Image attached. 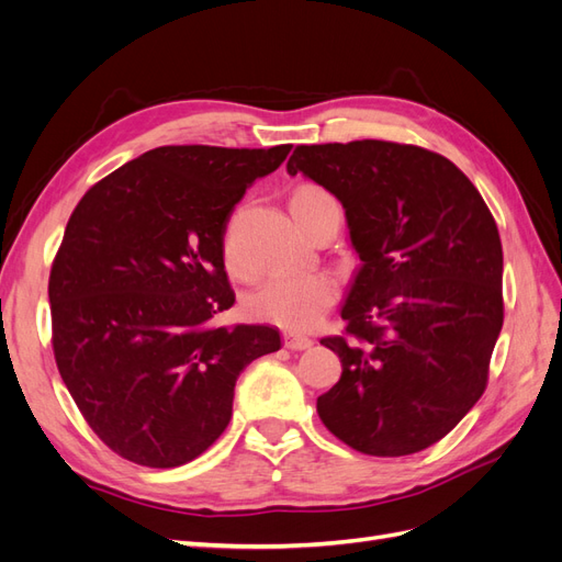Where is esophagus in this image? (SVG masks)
Here are the masks:
<instances>
[{
	"mask_svg": "<svg viewBox=\"0 0 562 562\" xmlns=\"http://www.w3.org/2000/svg\"><path fill=\"white\" fill-rule=\"evenodd\" d=\"M314 342L310 337H304V335H297V333H285L283 335V347L285 349H291V351H304V349H310Z\"/></svg>",
	"mask_w": 562,
	"mask_h": 562,
	"instance_id": "1",
	"label": "esophagus"
}]
</instances>
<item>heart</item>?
<instances>
[{
  "instance_id": "b5f03b06",
  "label": "heart",
  "mask_w": 562,
  "mask_h": 562,
  "mask_svg": "<svg viewBox=\"0 0 562 562\" xmlns=\"http://www.w3.org/2000/svg\"><path fill=\"white\" fill-rule=\"evenodd\" d=\"M328 203H337L335 196L318 184H302L291 199V209L310 213ZM227 262L234 267L232 244L225 246ZM337 297V283L326 271H300V274H274L248 297L250 316L274 323L288 330H307L316 326L318 318L328 312Z\"/></svg>"
}]
</instances>
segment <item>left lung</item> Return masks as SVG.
Listing matches in <instances>:
<instances>
[{
	"instance_id": "left-lung-1",
	"label": "left lung",
	"mask_w": 562,
	"mask_h": 562,
	"mask_svg": "<svg viewBox=\"0 0 562 562\" xmlns=\"http://www.w3.org/2000/svg\"><path fill=\"white\" fill-rule=\"evenodd\" d=\"M288 173L342 201L361 258L345 335L321 339L342 361L321 422L372 457L438 443L483 396L504 323L495 217L450 159L417 145H297Z\"/></svg>"
}]
</instances>
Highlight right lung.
Here are the masks:
<instances>
[{"instance_id":"1","label":"right lung","mask_w":562,"mask_h":562,"mask_svg":"<svg viewBox=\"0 0 562 562\" xmlns=\"http://www.w3.org/2000/svg\"><path fill=\"white\" fill-rule=\"evenodd\" d=\"M291 145H166L81 196L48 277L50 345L93 434L173 469L227 429L239 372L281 349L277 328H217L234 304L223 241L248 187Z\"/></svg>"}]
</instances>
